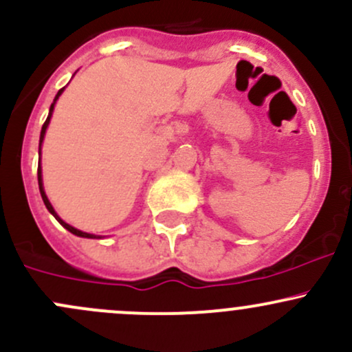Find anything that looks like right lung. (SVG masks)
<instances>
[{"instance_id":"right-lung-1","label":"right lung","mask_w":352,"mask_h":352,"mask_svg":"<svg viewBox=\"0 0 352 352\" xmlns=\"http://www.w3.org/2000/svg\"><path fill=\"white\" fill-rule=\"evenodd\" d=\"M64 89L65 87H62L60 91L57 92V96H55V99H54V102H52L50 104V109H49V116H47V120H45V123H43V126H42V131H40V143H38V155H42V143H43V138H45V133H47V128H49V124H50V118H52V113H54V108H55V102H57V99L60 98V94L62 92H64ZM38 188H40V195H42V199H43V204H45V207L47 209H49V212L52 214V216L55 217V219L58 221V223H60L62 226H64L65 229H67L69 232H72V234H76V236H79V238H89V239H101V236H98V234H91V232H84V231H80V229H76L74 228V226H70V224H67L65 223L64 219H60V216H58L57 212H55V209L54 207H52V204H50V201H49V197H47V194H45V188H43V179H42V165L38 164Z\"/></svg>"}]
</instances>
